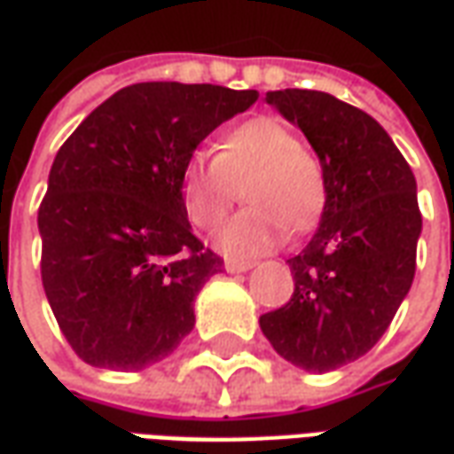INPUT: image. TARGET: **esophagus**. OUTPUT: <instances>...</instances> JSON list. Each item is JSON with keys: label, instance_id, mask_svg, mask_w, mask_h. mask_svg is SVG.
Returning a JSON list of instances; mask_svg holds the SVG:
<instances>
[{"label": "esophagus", "instance_id": "esophagus-1", "mask_svg": "<svg viewBox=\"0 0 454 454\" xmlns=\"http://www.w3.org/2000/svg\"><path fill=\"white\" fill-rule=\"evenodd\" d=\"M252 266H254L252 262H239V259H227V262H224V269H227L230 273H244V271H249Z\"/></svg>", "mask_w": 454, "mask_h": 454}]
</instances>
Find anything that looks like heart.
<instances>
[{
    "mask_svg": "<svg viewBox=\"0 0 454 454\" xmlns=\"http://www.w3.org/2000/svg\"><path fill=\"white\" fill-rule=\"evenodd\" d=\"M244 185L249 205L227 222L215 247L232 259H254L278 249L286 230H313L327 200L323 166L303 149V141L284 121L256 117L230 129L217 156L192 153L181 176V198L198 230H215Z\"/></svg>",
    "mask_w": 454,
    "mask_h": 454,
    "instance_id": "1",
    "label": "heart"
}]
</instances>
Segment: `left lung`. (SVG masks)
Segmentation results:
<instances>
[{"label":"left lung","instance_id":"8db88e82","mask_svg":"<svg viewBox=\"0 0 454 454\" xmlns=\"http://www.w3.org/2000/svg\"><path fill=\"white\" fill-rule=\"evenodd\" d=\"M266 102L310 141L327 200L313 239L288 259L291 301L259 325L286 362L323 374L364 356L413 284L423 227L416 178L362 109L317 90H276Z\"/></svg>","mask_w":454,"mask_h":454}]
</instances>
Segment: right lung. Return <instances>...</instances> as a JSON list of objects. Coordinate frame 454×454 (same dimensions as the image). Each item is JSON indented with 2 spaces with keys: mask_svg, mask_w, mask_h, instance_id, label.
<instances>
[{
  "mask_svg": "<svg viewBox=\"0 0 454 454\" xmlns=\"http://www.w3.org/2000/svg\"><path fill=\"white\" fill-rule=\"evenodd\" d=\"M256 90L137 82L92 109L56 153L38 207L41 281L75 355L139 372L181 345L222 259L192 234L185 163Z\"/></svg>",
  "mask_w": 454,
  "mask_h": 454,
  "instance_id": "add662e5",
  "label": "right lung"
}]
</instances>
